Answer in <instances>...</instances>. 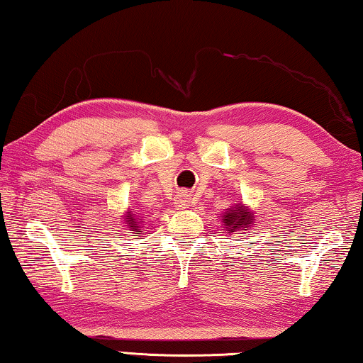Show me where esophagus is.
<instances>
[{
  "instance_id": "esophagus-1",
  "label": "esophagus",
  "mask_w": 363,
  "mask_h": 363,
  "mask_svg": "<svg viewBox=\"0 0 363 363\" xmlns=\"http://www.w3.org/2000/svg\"><path fill=\"white\" fill-rule=\"evenodd\" d=\"M193 203H195V201H193V196L186 191L178 193L177 199H175V205L178 206V208H188V206H191Z\"/></svg>"
}]
</instances>
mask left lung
I'll list each match as a JSON object with an SVG mask.
<instances>
[{
  "instance_id": "obj_1",
  "label": "left lung",
  "mask_w": 363,
  "mask_h": 363,
  "mask_svg": "<svg viewBox=\"0 0 363 363\" xmlns=\"http://www.w3.org/2000/svg\"><path fill=\"white\" fill-rule=\"evenodd\" d=\"M223 230L227 235H232L235 232H250L253 225H255V213L250 210V206L243 205L242 201L237 205L230 206L227 211L222 215Z\"/></svg>"
}]
</instances>
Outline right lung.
I'll use <instances>...</instances> for the list:
<instances>
[{"instance_id": "add662e5", "label": "right lung", "mask_w": 363, "mask_h": 363, "mask_svg": "<svg viewBox=\"0 0 363 363\" xmlns=\"http://www.w3.org/2000/svg\"><path fill=\"white\" fill-rule=\"evenodd\" d=\"M123 222H125V227L130 230V233H133V237H141V235H143V232H141V228H143V222H141V216L136 215V211H133L131 208L126 210L123 215Z\"/></svg>"}]
</instances>
